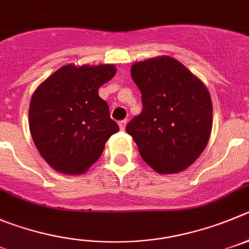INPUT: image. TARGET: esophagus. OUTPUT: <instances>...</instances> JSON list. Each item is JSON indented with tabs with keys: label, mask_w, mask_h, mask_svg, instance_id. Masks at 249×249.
<instances>
[{
	"label": "esophagus",
	"mask_w": 249,
	"mask_h": 249,
	"mask_svg": "<svg viewBox=\"0 0 249 249\" xmlns=\"http://www.w3.org/2000/svg\"><path fill=\"white\" fill-rule=\"evenodd\" d=\"M118 124H119V127H120V130H122V131H124V129H125V125H126V120H120V122L118 123Z\"/></svg>",
	"instance_id": "esophagus-1"
}]
</instances>
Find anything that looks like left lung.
<instances>
[{
    "label": "left lung",
    "mask_w": 249,
    "mask_h": 249,
    "mask_svg": "<svg viewBox=\"0 0 249 249\" xmlns=\"http://www.w3.org/2000/svg\"><path fill=\"white\" fill-rule=\"evenodd\" d=\"M142 111L127 123L143 161L159 173L184 171L200 156L213 127L210 94L200 80L172 57L131 67Z\"/></svg>",
    "instance_id": "obj_1"
}]
</instances>
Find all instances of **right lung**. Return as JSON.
<instances>
[{"label":"right lung","mask_w":249,"mask_h":249,"mask_svg":"<svg viewBox=\"0 0 249 249\" xmlns=\"http://www.w3.org/2000/svg\"><path fill=\"white\" fill-rule=\"evenodd\" d=\"M113 65H66L36 89L29 129L41 157L57 172L85 173L119 131L98 88L115 75Z\"/></svg>","instance_id":"right-lung-1"}]
</instances>
